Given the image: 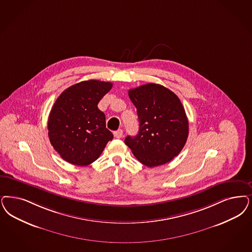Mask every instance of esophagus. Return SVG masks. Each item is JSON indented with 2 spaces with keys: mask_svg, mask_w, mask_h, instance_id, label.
<instances>
[{
  "mask_svg": "<svg viewBox=\"0 0 252 252\" xmlns=\"http://www.w3.org/2000/svg\"><path fill=\"white\" fill-rule=\"evenodd\" d=\"M113 135H114V138L120 139V138H122V136H123V130L122 129H118V130L115 131L113 133Z\"/></svg>",
  "mask_w": 252,
  "mask_h": 252,
  "instance_id": "esophagus-1",
  "label": "esophagus"
}]
</instances>
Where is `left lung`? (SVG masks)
Returning a JSON list of instances; mask_svg holds the SVG:
<instances>
[{
    "label": "left lung",
    "instance_id": "8db88e82",
    "mask_svg": "<svg viewBox=\"0 0 252 252\" xmlns=\"http://www.w3.org/2000/svg\"><path fill=\"white\" fill-rule=\"evenodd\" d=\"M137 108L139 130L125 143L143 165L155 167L170 162L184 147L189 123L180 98L158 84H147L128 91Z\"/></svg>",
    "mask_w": 252,
    "mask_h": 252
}]
</instances>
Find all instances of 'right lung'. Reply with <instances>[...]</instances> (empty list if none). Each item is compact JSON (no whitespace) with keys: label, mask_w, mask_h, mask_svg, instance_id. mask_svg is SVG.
<instances>
[{"label":"right lung","mask_w":252,"mask_h":252,"mask_svg":"<svg viewBox=\"0 0 252 252\" xmlns=\"http://www.w3.org/2000/svg\"><path fill=\"white\" fill-rule=\"evenodd\" d=\"M113 87L110 82L88 80L65 89L49 114L47 128L54 149L71 165H90L103 152L113 133L97 104Z\"/></svg>","instance_id":"1"}]
</instances>
